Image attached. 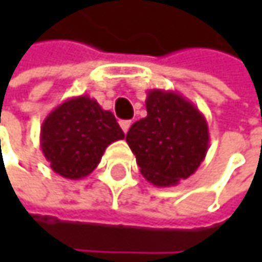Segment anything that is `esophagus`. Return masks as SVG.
<instances>
[{"instance_id":"34e87169","label":"esophagus","mask_w":262,"mask_h":262,"mask_svg":"<svg viewBox=\"0 0 262 262\" xmlns=\"http://www.w3.org/2000/svg\"><path fill=\"white\" fill-rule=\"evenodd\" d=\"M130 124H132V121H127V120L120 121V126H121V129H123L124 133H127V132H129V129H130Z\"/></svg>"}]
</instances>
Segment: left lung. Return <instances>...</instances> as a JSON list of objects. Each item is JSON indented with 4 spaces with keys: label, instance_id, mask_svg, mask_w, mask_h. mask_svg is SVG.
Masks as SVG:
<instances>
[{
    "label": "left lung",
    "instance_id": "8db88e82",
    "mask_svg": "<svg viewBox=\"0 0 262 262\" xmlns=\"http://www.w3.org/2000/svg\"><path fill=\"white\" fill-rule=\"evenodd\" d=\"M145 109L147 117L132 124L126 141L148 182L174 186L194 174L206 156V118L176 91L150 89Z\"/></svg>",
    "mask_w": 262,
    "mask_h": 262
}]
</instances>
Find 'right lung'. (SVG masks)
Listing matches in <instances>:
<instances>
[{
	"label": "right lung",
	"mask_w": 262,
	"mask_h": 262,
	"mask_svg": "<svg viewBox=\"0 0 262 262\" xmlns=\"http://www.w3.org/2000/svg\"><path fill=\"white\" fill-rule=\"evenodd\" d=\"M123 138L124 132L111 111L89 95H79L47 115L40 127V148L54 173L79 181L97 168L109 144Z\"/></svg>",
	"instance_id": "right-lung-1"
}]
</instances>
